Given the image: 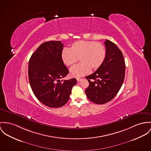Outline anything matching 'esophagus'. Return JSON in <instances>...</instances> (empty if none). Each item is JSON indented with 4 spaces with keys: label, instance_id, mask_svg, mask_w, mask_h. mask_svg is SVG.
I'll use <instances>...</instances> for the list:
<instances>
[{
    "label": "esophagus",
    "instance_id": "34e87169",
    "mask_svg": "<svg viewBox=\"0 0 151 151\" xmlns=\"http://www.w3.org/2000/svg\"><path fill=\"white\" fill-rule=\"evenodd\" d=\"M81 78H77V81H78V82H79V81H81Z\"/></svg>",
    "mask_w": 151,
    "mask_h": 151
}]
</instances>
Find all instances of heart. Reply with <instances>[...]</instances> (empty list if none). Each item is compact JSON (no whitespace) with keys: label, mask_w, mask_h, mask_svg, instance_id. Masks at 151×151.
Wrapping results in <instances>:
<instances>
[{"label":"heart","mask_w":151,"mask_h":151,"mask_svg":"<svg viewBox=\"0 0 151 151\" xmlns=\"http://www.w3.org/2000/svg\"><path fill=\"white\" fill-rule=\"evenodd\" d=\"M106 56V50L100 42L93 41L80 40L73 42L70 49L64 48L61 52V57L67 66L74 65L79 60L81 63L70 70V75L74 78H79L88 74L91 68L96 70L100 68L104 63Z\"/></svg>","instance_id":"b5f03b06"}]
</instances>
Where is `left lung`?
<instances>
[{
	"label": "left lung",
	"instance_id": "8db88e82",
	"mask_svg": "<svg viewBox=\"0 0 151 151\" xmlns=\"http://www.w3.org/2000/svg\"><path fill=\"white\" fill-rule=\"evenodd\" d=\"M106 56L102 65L86 76L89 86L85 93L94 104H104L111 101L119 91L124 81L125 63L121 50L113 42H104Z\"/></svg>",
	"mask_w": 151,
	"mask_h": 151
}]
</instances>
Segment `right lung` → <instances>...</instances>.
<instances>
[{"mask_svg":"<svg viewBox=\"0 0 151 151\" xmlns=\"http://www.w3.org/2000/svg\"><path fill=\"white\" fill-rule=\"evenodd\" d=\"M63 44L60 41H50L40 45L29 61V83L35 96L42 104L58 108L66 104L75 78L60 81L69 70L61 57Z\"/></svg>","mask_w":151,"mask_h":151,"instance_id":"1","label":"right lung"}]
</instances>
